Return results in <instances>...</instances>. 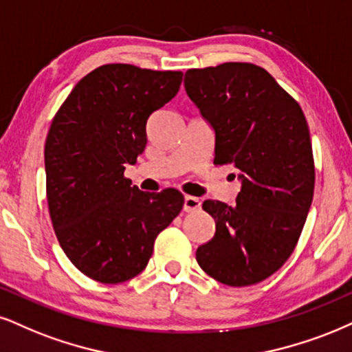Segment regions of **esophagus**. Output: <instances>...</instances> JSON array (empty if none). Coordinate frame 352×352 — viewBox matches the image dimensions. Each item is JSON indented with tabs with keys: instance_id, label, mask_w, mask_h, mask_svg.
Here are the masks:
<instances>
[{
	"instance_id": "1",
	"label": "esophagus",
	"mask_w": 352,
	"mask_h": 352,
	"mask_svg": "<svg viewBox=\"0 0 352 352\" xmlns=\"http://www.w3.org/2000/svg\"><path fill=\"white\" fill-rule=\"evenodd\" d=\"M201 209V199L194 196H186L184 197V210L186 212H194Z\"/></svg>"
}]
</instances>
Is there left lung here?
<instances>
[{
    "label": "left lung",
    "mask_w": 352,
    "mask_h": 352,
    "mask_svg": "<svg viewBox=\"0 0 352 352\" xmlns=\"http://www.w3.org/2000/svg\"><path fill=\"white\" fill-rule=\"evenodd\" d=\"M184 88L215 132V164L238 169L235 206L204 201L215 235L196 251L204 271L232 287L258 284L289 259L315 188L309 124L264 68L228 62L186 72Z\"/></svg>",
    "instance_id": "obj_1"
}]
</instances>
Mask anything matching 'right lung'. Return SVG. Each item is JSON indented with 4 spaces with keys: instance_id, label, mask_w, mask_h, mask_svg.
I'll return each instance as SVG.
<instances>
[{
    "instance_id": "obj_1",
    "label": "right lung",
    "mask_w": 352,
    "mask_h": 352,
    "mask_svg": "<svg viewBox=\"0 0 352 352\" xmlns=\"http://www.w3.org/2000/svg\"><path fill=\"white\" fill-rule=\"evenodd\" d=\"M183 73L102 65L65 99L45 140L47 202L68 259L91 279L119 284L140 274L176 219V189L143 192L124 176L146 146V120L179 91Z\"/></svg>"
}]
</instances>
